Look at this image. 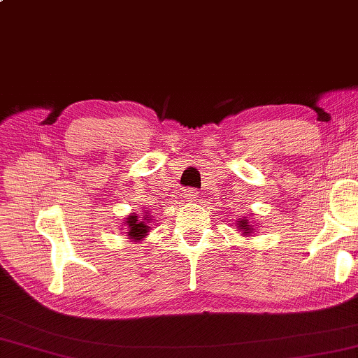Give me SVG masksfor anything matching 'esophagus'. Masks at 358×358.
<instances>
[{"instance_id":"1","label":"esophagus","mask_w":358,"mask_h":358,"mask_svg":"<svg viewBox=\"0 0 358 358\" xmlns=\"http://www.w3.org/2000/svg\"><path fill=\"white\" fill-rule=\"evenodd\" d=\"M185 196H186L187 201H195V199L198 198V190H195V189H187L186 192H185Z\"/></svg>"}]
</instances>
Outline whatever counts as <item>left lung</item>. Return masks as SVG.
Returning <instances> with one entry per match:
<instances>
[{
    "instance_id": "left-lung-1",
    "label": "left lung",
    "mask_w": 358,
    "mask_h": 358,
    "mask_svg": "<svg viewBox=\"0 0 358 358\" xmlns=\"http://www.w3.org/2000/svg\"><path fill=\"white\" fill-rule=\"evenodd\" d=\"M235 226H236V229H238V231H241V235L243 236H250V235H253L255 234V227L252 226L250 222H248V220L244 217V218H239L236 222H235Z\"/></svg>"
}]
</instances>
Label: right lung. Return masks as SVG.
Wrapping results in <instances>:
<instances>
[{"instance_id": "add662e5", "label": "right lung", "mask_w": 358, "mask_h": 358, "mask_svg": "<svg viewBox=\"0 0 358 358\" xmlns=\"http://www.w3.org/2000/svg\"><path fill=\"white\" fill-rule=\"evenodd\" d=\"M148 222H151V213L143 212L141 217H138L137 213H129L127 220H124L123 226H127V235L128 239H131L132 243L138 244L140 241H143L151 227L148 226Z\"/></svg>"}]
</instances>
